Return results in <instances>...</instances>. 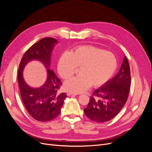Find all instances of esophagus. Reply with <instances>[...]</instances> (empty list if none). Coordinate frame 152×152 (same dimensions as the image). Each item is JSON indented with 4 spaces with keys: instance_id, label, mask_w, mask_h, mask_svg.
<instances>
[{
    "instance_id": "esophagus-1",
    "label": "esophagus",
    "mask_w": 152,
    "mask_h": 152,
    "mask_svg": "<svg viewBox=\"0 0 152 152\" xmlns=\"http://www.w3.org/2000/svg\"><path fill=\"white\" fill-rule=\"evenodd\" d=\"M77 94H75V93H71V92H68V93H67V96H71V95H76Z\"/></svg>"
}]
</instances>
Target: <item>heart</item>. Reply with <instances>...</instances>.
<instances>
[{"label":"heart","instance_id":"obj_1","mask_svg":"<svg viewBox=\"0 0 152 152\" xmlns=\"http://www.w3.org/2000/svg\"><path fill=\"white\" fill-rule=\"evenodd\" d=\"M117 66L115 55L93 46L82 45L63 53L59 57L57 70L62 79L67 80L79 68V75L64 83V88L74 93L84 92L89 86L97 87L111 77Z\"/></svg>","mask_w":152,"mask_h":152}]
</instances>
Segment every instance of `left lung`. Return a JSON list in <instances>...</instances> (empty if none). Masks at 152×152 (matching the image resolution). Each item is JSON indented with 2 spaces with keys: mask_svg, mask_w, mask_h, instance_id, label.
Instances as JSON below:
<instances>
[{
  "mask_svg": "<svg viewBox=\"0 0 152 152\" xmlns=\"http://www.w3.org/2000/svg\"><path fill=\"white\" fill-rule=\"evenodd\" d=\"M130 84V68L125 56L117 74L94 91L88 105L84 109L86 115L96 122L112 120L125 105Z\"/></svg>",
  "mask_w": 152,
  "mask_h": 152,
  "instance_id": "obj_1",
  "label": "left lung"
}]
</instances>
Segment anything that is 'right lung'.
<instances>
[{"label": "right lung", "mask_w": 152, "mask_h": 152, "mask_svg": "<svg viewBox=\"0 0 152 152\" xmlns=\"http://www.w3.org/2000/svg\"><path fill=\"white\" fill-rule=\"evenodd\" d=\"M57 43L55 39L46 37L32 45L23 56L18 68V81L23 103L30 115L40 122L50 121L57 117L67 96L66 93H58L61 81L54 71L49 69L51 54ZM33 60L42 62L47 68V81L39 88H33L27 85L22 77L25 65Z\"/></svg>", "instance_id": "obj_1"}]
</instances>
